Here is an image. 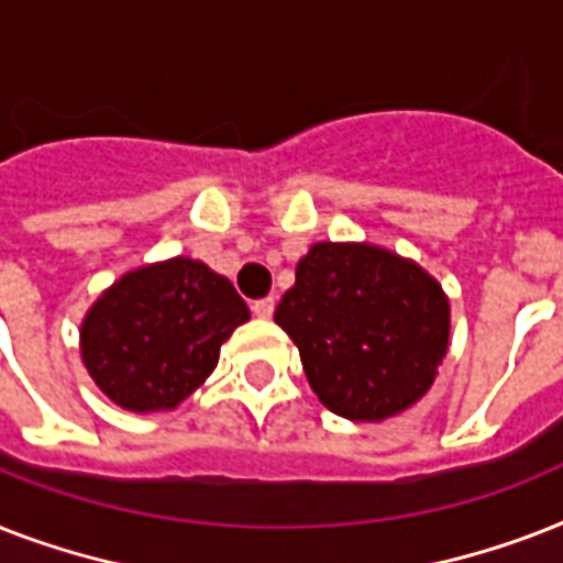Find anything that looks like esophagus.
<instances>
[{
    "label": "esophagus",
    "mask_w": 563,
    "mask_h": 563,
    "mask_svg": "<svg viewBox=\"0 0 563 563\" xmlns=\"http://www.w3.org/2000/svg\"><path fill=\"white\" fill-rule=\"evenodd\" d=\"M254 316L256 318H272L274 316V298H263V300H256L254 307Z\"/></svg>",
    "instance_id": "obj_1"
}]
</instances>
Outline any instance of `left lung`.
I'll return each mask as SVG.
<instances>
[{
  "instance_id": "1",
  "label": "left lung",
  "mask_w": 563,
  "mask_h": 563,
  "mask_svg": "<svg viewBox=\"0 0 563 563\" xmlns=\"http://www.w3.org/2000/svg\"><path fill=\"white\" fill-rule=\"evenodd\" d=\"M274 321L318 400L379 423L432 388L450 347V298L415 260L371 242H316Z\"/></svg>"
}]
</instances>
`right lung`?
Returning <instances> with one entry per match:
<instances>
[{"label": "right lung", "mask_w": 563, "mask_h": 563, "mask_svg": "<svg viewBox=\"0 0 563 563\" xmlns=\"http://www.w3.org/2000/svg\"><path fill=\"white\" fill-rule=\"evenodd\" d=\"M251 318L224 274L192 256L140 265L92 300L81 362L110 402L172 411L219 365L221 344Z\"/></svg>", "instance_id": "obj_1"}]
</instances>
